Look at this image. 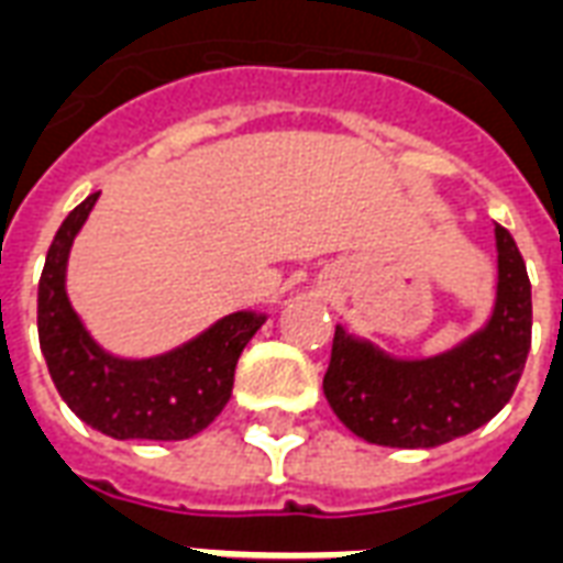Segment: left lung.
Masks as SVG:
<instances>
[{
  "mask_svg": "<svg viewBox=\"0 0 563 563\" xmlns=\"http://www.w3.org/2000/svg\"><path fill=\"white\" fill-rule=\"evenodd\" d=\"M531 349V283L496 224V298L482 328L428 357H396L336 324L324 396L351 434L389 449H434L508 405Z\"/></svg>",
  "mask_w": 563,
  "mask_h": 563,
  "instance_id": "left-lung-1",
  "label": "left lung"
}]
</instances>
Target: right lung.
<instances>
[{"mask_svg":"<svg viewBox=\"0 0 563 563\" xmlns=\"http://www.w3.org/2000/svg\"><path fill=\"white\" fill-rule=\"evenodd\" d=\"M100 191L58 227L41 286L37 336L58 396L81 422L114 440H188L221 416L233 396L235 363L265 312L239 310L156 357L129 360L106 351L73 310L67 263Z\"/></svg>","mask_w":563,"mask_h":563,"instance_id":"right-lung-1","label":"right lung"}]
</instances>
